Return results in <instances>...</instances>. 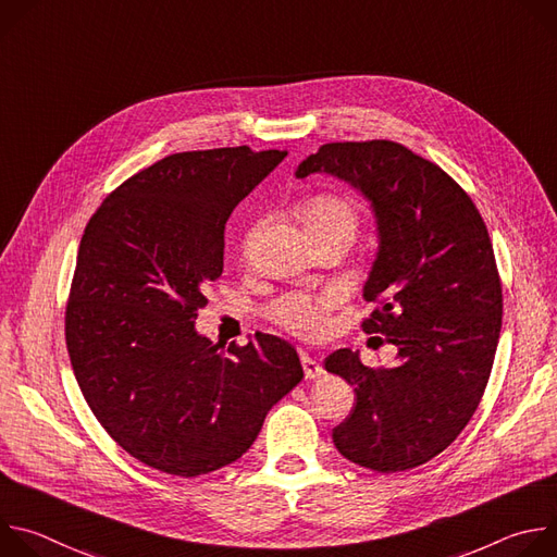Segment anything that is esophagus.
<instances>
[{"label": "esophagus", "mask_w": 557, "mask_h": 557, "mask_svg": "<svg viewBox=\"0 0 557 557\" xmlns=\"http://www.w3.org/2000/svg\"><path fill=\"white\" fill-rule=\"evenodd\" d=\"M301 366H304V376L306 379H320L324 374V366L317 359L308 357V355L301 357Z\"/></svg>", "instance_id": "34e87169"}]
</instances>
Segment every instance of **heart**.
Returning <instances> with one entry per match:
<instances>
[{
    "instance_id": "obj_1",
    "label": "heart",
    "mask_w": 557,
    "mask_h": 557,
    "mask_svg": "<svg viewBox=\"0 0 557 557\" xmlns=\"http://www.w3.org/2000/svg\"><path fill=\"white\" fill-rule=\"evenodd\" d=\"M299 218L310 233V237L329 233L333 228H355L357 211L339 194L320 191L306 196L299 207ZM344 301V290L329 286L324 290H290L280 295L269 306V320L301 339H320L329 331L331 312Z\"/></svg>"
}]
</instances>
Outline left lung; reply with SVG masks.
Segmentation results:
<instances>
[{"label":"left lung","mask_w":557,"mask_h":557,"mask_svg":"<svg viewBox=\"0 0 557 557\" xmlns=\"http://www.w3.org/2000/svg\"><path fill=\"white\" fill-rule=\"evenodd\" d=\"M317 172L372 202L381 247L363 288L374 310L361 329L399 348L394 366L376 370L350 348L329 355L326 370L357 394L333 443L366 469L406 471L449 447L485 394L503 326L494 247L467 191L401 143H326L297 178Z\"/></svg>","instance_id":"obj_1"}]
</instances>
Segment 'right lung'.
Returning <instances> with one entry per match:
<instances>
[{"label":"right lung","instance_id":"obj_1","mask_svg":"<svg viewBox=\"0 0 557 557\" xmlns=\"http://www.w3.org/2000/svg\"><path fill=\"white\" fill-rule=\"evenodd\" d=\"M286 153H172L119 185L84 231L65 304L70 363L103 430L158 471L194 479L237 460L304 379L275 335L224 348L194 329L222 275L231 211Z\"/></svg>","mask_w":557,"mask_h":557}]
</instances>
